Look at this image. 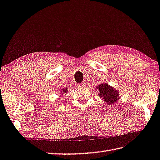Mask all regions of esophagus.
<instances>
[{"instance_id":"esophagus-1","label":"esophagus","mask_w":160,"mask_h":160,"mask_svg":"<svg viewBox=\"0 0 160 160\" xmlns=\"http://www.w3.org/2000/svg\"><path fill=\"white\" fill-rule=\"evenodd\" d=\"M77 87L79 88H83L85 87V83H77Z\"/></svg>"}]
</instances>
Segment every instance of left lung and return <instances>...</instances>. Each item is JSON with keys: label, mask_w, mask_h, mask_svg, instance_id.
Returning a JSON list of instances; mask_svg holds the SVG:
<instances>
[{"label": "left lung", "mask_w": 160, "mask_h": 160, "mask_svg": "<svg viewBox=\"0 0 160 160\" xmlns=\"http://www.w3.org/2000/svg\"><path fill=\"white\" fill-rule=\"evenodd\" d=\"M97 88L99 89V96L107 104H114L119 99V92L107 83H103L98 86Z\"/></svg>", "instance_id": "obj_1"}]
</instances>
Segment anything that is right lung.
<instances>
[{
  "instance_id": "1",
  "label": "right lung",
  "mask_w": 160,
  "mask_h": 160,
  "mask_svg": "<svg viewBox=\"0 0 160 160\" xmlns=\"http://www.w3.org/2000/svg\"><path fill=\"white\" fill-rule=\"evenodd\" d=\"M67 90H68L67 88H64V89H63V93H66V92H67Z\"/></svg>"
}]
</instances>
